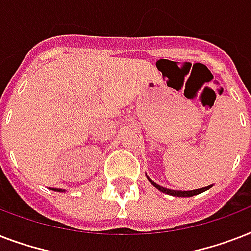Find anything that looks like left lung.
Returning a JSON list of instances; mask_svg holds the SVG:
<instances>
[{
	"label": "left lung",
	"instance_id": "left-lung-1",
	"mask_svg": "<svg viewBox=\"0 0 251 251\" xmlns=\"http://www.w3.org/2000/svg\"><path fill=\"white\" fill-rule=\"evenodd\" d=\"M147 178H149V176H147ZM149 181L151 183H152L153 186L156 187V189H159L160 191H163V193H165V194H169V195H175V197H193V195H197L199 194V193H203V191L208 190L212 185H210V186H206V187H201V189H195V190H187V191H182V190H171V189H167V187H163L160 186V185H157L156 182H153L152 179H150Z\"/></svg>",
	"mask_w": 251,
	"mask_h": 251
}]
</instances>
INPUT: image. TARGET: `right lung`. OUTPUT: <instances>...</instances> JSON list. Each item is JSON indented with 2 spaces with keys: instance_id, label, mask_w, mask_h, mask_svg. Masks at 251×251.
<instances>
[{
  "instance_id": "add662e5",
  "label": "right lung",
  "mask_w": 251,
  "mask_h": 251,
  "mask_svg": "<svg viewBox=\"0 0 251 251\" xmlns=\"http://www.w3.org/2000/svg\"><path fill=\"white\" fill-rule=\"evenodd\" d=\"M53 190H56V191H64L62 189H53Z\"/></svg>"
}]
</instances>
